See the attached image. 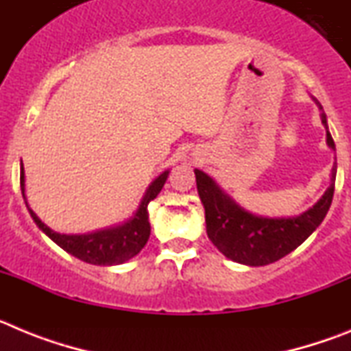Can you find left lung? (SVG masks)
Listing matches in <instances>:
<instances>
[{"label": "left lung", "mask_w": 351, "mask_h": 351, "mask_svg": "<svg viewBox=\"0 0 351 351\" xmlns=\"http://www.w3.org/2000/svg\"><path fill=\"white\" fill-rule=\"evenodd\" d=\"M316 105L322 108L318 101ZM322 123L327 128V145L336 151L332 137L328 133L325 114H322ZM336 170L337 165L334 163L330 186L320 200L308 210H304L295 218H262L244 210L206 172L197 169L195 178L198 195L206 209L207 235L226 258L237 263L260 267L278 262L299 247L324 221L325 214L332 204Z\"/></svg>", "instance_id": "8db88e82"}]
</instances>
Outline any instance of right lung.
I'll use <instances>...</instances> for the list:
<instances>
[{"label":"right lung","mask_w":351,"mask_h":351,"mask_svg":"<svg viewBox=\"0 0 351 351\" xmlns=\"http://www.w3.org/2000/svg\"><path fill=\"white\" fill-rule=\"evenodd\" d=\"M167 178H169V170L160 173L149 184L141 204H138V209L135 210V214H133L128 221L121 223L117 226H110V228H104V230L91 232V234L66 235L51 230L29 209V206L26 202V195H24V169L21 165V190H23L24 202H26L27 210H29L33 221L38 225L40 230L45 232L66 253L77 256L82 262L93 263V265H119V263H125L126 260L133 258V256L141 253V250L147 243L149 234H151L147 204L158 197V193H160L163 184H165Z\"/></svg>","instance_id":"1"}]
</instances>
